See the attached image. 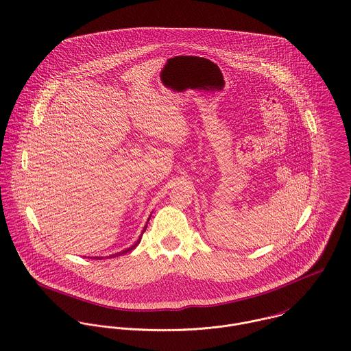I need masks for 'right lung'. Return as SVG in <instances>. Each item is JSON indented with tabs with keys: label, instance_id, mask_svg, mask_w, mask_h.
Here are the masks:
<instances>
[{
	"label": "right lung",
	"instance_id": "add662e5",
	"mask_svg": "<svg viewBox=\"0 0 351 351\" xmlns=\"http://www.w3.org/2000/svg\"><path fill=\"white\" fill-rule=\"evenodd\" d=\"M148 221H149V218H148ZM147 225H148V223H147ZM147 225L144 226V229H143V232H141V235L138 237V239H137V241H136V242H134V243H133L130 247H128V249H125V250H122V252H118V253H116V254H112V256H109V257H110V258H112V257H118V256H122V254H125V253H128V252L133 250V249H134V247H136V246L140 243L143 234H144V232L147 230ZM94 258H104V257H94Z\"/></svg>",
	"mask_w": 351,
	"mask_h": 351
}]
</instances>
